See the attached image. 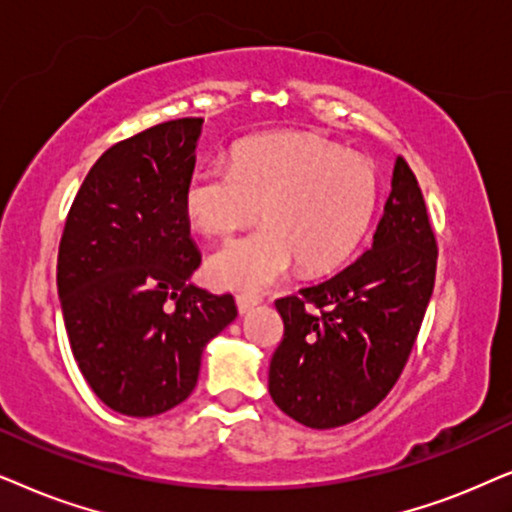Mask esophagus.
I'll return each mask as SVG.
<instances>
[{
  "label": "esophagus",
  "instance_id": "esophagus-1",
  "mask_svg": "<svg viewBox=\"0 0 512 512\" xmlns=\"http://www.w3.org/2000/svg\"><path fill=\"white\" fill-rule=\"evenodd\" d=\"M257 304H260V297H255V295H238L236 297L238 313H250Z\"/></svg>",
  "mask_w": 512,
  "mask_h": 512
}]
</instances>
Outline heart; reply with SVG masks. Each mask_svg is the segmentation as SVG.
Wrapping results in <instances>:
<instances>
[{
	"mask_svg": "<svg viewBox=\"0 0 512 512\" xmlns=\"http://www.w3.org/2000/svg\"><path fill=\"white\" fill-rule=\"evenodd\" d=\"M185 213L201 234L227 238L262 215L267 227L217 250L208 276L217 288L262 292L299 262L304 274L344 264L379 206V175L365 156L309 133L243 142L234 163L189 175Z\"/></svg>",
	"mask_w": 512,
	"mask_h": 512,
	"instance_id": "heart-1",
	"label": "heart"
}]
</instances>
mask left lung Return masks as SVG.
Returning <instances> with one entry per match:
<instances>
[{
  "instance_id": "1",
  "label": "left lung",
  "mask_w": 512,
  "mask_h": 512,
  "mask_svg": "<svg viewBox=\"0 0 512 512\" xmlns=\"http://www.w3.org/2000/svg\"><path fill=\"white\" fill-rule=\"evenodd\" d=\"M435 264L424 194L398 156L372 248L337 276L276 299L283 339L269 365L274 403L320 431L374 410L410 360Z\"/></svg>"
}]
</instances>
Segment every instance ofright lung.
Wrapping results in <instances>:
<instances>
[{
    "mask_svg": "<svg viewBox=\"0 0 512 512\" xmlns=\"http://www.w3.org/2000/svg\"><path fill=\"white\" fill-rule=\"evenodd\" d=\"M203 119L156 124L112 145L81 182L58 248L65 330L93 393L154 417L194 391L201 353L236 318L231 295L196 288L185 185Z\"/></svg>",
    "mask_w": 512,
    "mask_h": 512,
    "instance_id": "add662e5",
    "label": "right lung"
}]
</instances>
